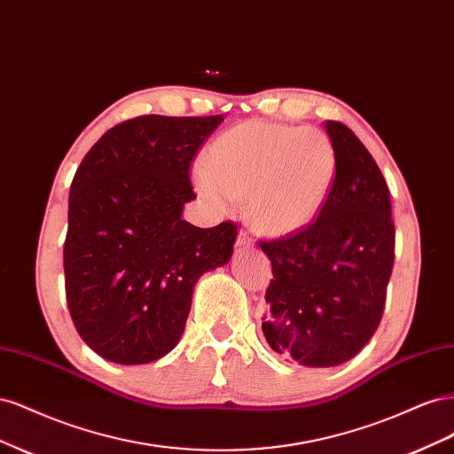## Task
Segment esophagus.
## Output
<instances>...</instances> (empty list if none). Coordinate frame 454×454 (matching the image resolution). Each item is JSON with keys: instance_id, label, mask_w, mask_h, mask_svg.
I'll list each match as a JSON object with an SVG mask.
<instances>
[{"instance_id": "esophagus-1", "label": "esophagus", "mask_w": 454, "mask_h": 454, "mask_svg": "<svg viewBox=\"0 0 454 454\" xmlns=\"http://www.w3.org/2000/svg\"><path fill=\"white\" fill-rule=\"evenodd\" d=\"M237 244H239V246H250V244H252L250 232H248V231H240V232H239V239H237Z\"/></svg>"}]
</instances>
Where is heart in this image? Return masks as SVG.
<instances>
[{"mask_svg":"<svg viewBox=\"0 0 454 454\" xmlns=\"http://www.w3.org/2000/svg\"><path fill=\"white\" fill-rule=\"evenodd\" d=\"M337 174L332 140L316 129L246 121L217 136L195 167L199 193L219 208L246 195V215L270 235L310 223L324 208Z\"/></svg>","mask_w":454,"mask_h":454,"instance_id":"obj_1","label":"heart"}]
</instances>
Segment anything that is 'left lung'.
I'll use <instances>...</instances> for the list:
<instances>
[{
    "mask_svg": "<svg viewBox=\"0 0 454 454\" xmlns=\"http://www.w3.org/2000/svg\"><path fill=\"white\" fill-rule=\"evenodd\" d=\"M337 174L307 227L259 240L272 263L263 335L270 348L307 367L345 364L380 324L394 269L395 227L387 180L347 125L325 121Z\"/></svg>",
    "mask_w": 454,
    "mask_h": 454,
    "instance_id": "1",
    "label": "left lung"
}]
</instances>
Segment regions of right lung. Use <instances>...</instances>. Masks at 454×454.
<instances>
[{"instance_id": "obj_1", "label": "right lung", "mask_w": 454, "mask_h": 454, "mask_svg": "<svg viewBox=\"0 0 454 454\" xmlns=\"http://www.w3.org/2000/svg\"><path fill=\"white\" fill-rule=\"evenodd\" d=\"M222 115H142L119 122L81 160L64 240L66 301L102 358L138 365L180 340L197 280L225 265L239 225L182 219L197 195L191 162Z\"/></svg>"}]
</instances>
